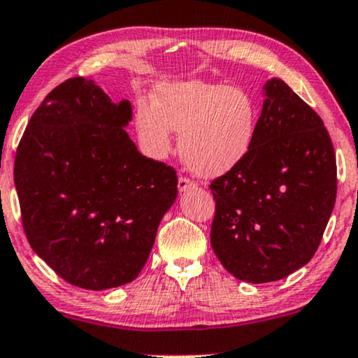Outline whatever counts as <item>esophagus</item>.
Segmentation results:
<instances>
[{
    "instance_id": "34e87169",
    "label": "esophagus",
    "mask_w": 358,
    "mask_h": 358,
    "mask_svg": "<svg viewBox=\"0 0 358 358\" xmlns=\"http://www.w3.org/2000/svg\"><path fill=\"white\" fill-rule=\"evenodd\" d=\"M178 187H179L180 192H186V191H189V189L194 187V182H192V180L189 179V178H186V176H180L179 182H178Z\"/></svg>"
}]
</instances>
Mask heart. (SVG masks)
Listing matches in <instances>:
<instances>
[{"label": "heart", "instance_id": "heart-1", "mask_svg": "<svg viewBox=\"0 0 358 358\" xmlns=\"http://www.w3.org/2000/svg\"><path fill=\"white\" fill-rule=\"evenodd\" d=\"M138 141L152 157L172 149V130L180 132L179 152L196 174H226L246 159L258 132V110L238 88L199 80L162 82L152 102H141L136 113Z\"/></svg>", "mask_w": 358, "mask_h": 358}]
</instances>
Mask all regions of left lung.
<instances>
[{
    "mask_svg": "<svg viewBox=\"0 0 358 358\" xmlns=\"http://www.w3.org/2000/svg\"><path fill=\"white\" fill-rule=\"evenodd\" d=\"M258 132L239 166L216 178L211 245L231 275L268 283L313 258L337 197L323 120L283 80L264 87Z\"/></svg>",
    "mask_w": 358,
    "mask_h": 358,
    "instance_id": "1",
    "label": "left lung"
}]
</instances>
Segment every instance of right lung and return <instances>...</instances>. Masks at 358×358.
<instances>
[{
    "label": "right lung",
    "instance_id": "1",
    "mask_svg": "<svg viewBox=\"0 0 358 358\" xmlns=\"http://www.w3.org/2000/svg\"><path fill=\"white\" fill-rule=\"evenodd\" d=\"M117 105L92 80L55 87L29 119L15 186L29 246L73 287L107 289L137 278L159 222L178 197L174 167L145 157Z\"/></svg>",
    "mask_w": 358,
    "mask_h": 358
}]
</instances>
